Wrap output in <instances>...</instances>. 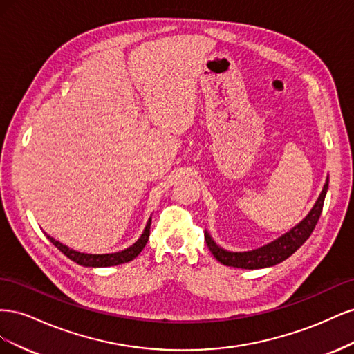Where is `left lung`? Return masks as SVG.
<instances>
[{"label":"left lung","mask_w":354,"mask_h":354,"mask_svg":"<svg viewBox=\"0 0 354 354\" xmlns=\"http://www.w3.org/2000/svg\"><path fill=\"white\" fill-rule=\"evenodd\" d=\"M328 185H329V178H326L322 194H320L319 199L316 201L313 209L308 212V216L301 223L297 224L292 230L285 233L282 238L276 239L274 242L261 246V248L254 250V251L230 252V251H224L223 248H220V246H217L216 242L211 239L209 234L205 233V242L211 254L216 257V260H218L221 264L238 267V269H263V267H270V266L282 263L283 260L288 259V257H291L299 246L310 238V234H312V232L315 230L317 220L324 209Z\"/></svg>","instance_id":"obj_1"}]
</instances>
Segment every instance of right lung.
Here are the masks:
<instances>
[{
	"label": "right lung",
	"mask_w": 354,
	"mask_h": 354,
	"mask_svg": "<svg viewBox=\"0 0 354 354\" xmlns=\"http://www.w3.org/2000/svg\"><path fill=\"white\" fill-rule=\"evenodd\" d=\"M151 223L152 218H149L147 226L142 234V238L138 239L133 246L130 248H127L121 252H113V254H82L78 251H73L71 248H68L66 245H63L60 242H57L56 239H53L51 236L47 238L50 239V242L56 246L59 251H62L65 254L68 259H71L72 261H75L77 264L85 266V267H109V266H116V264H122V263H128L134 260L136 257L142 252V250L146 246L147 239H149V234H151Z\"/></svg>",
	"instance_id": "add662e5"
}]
</instances>
